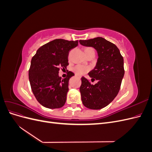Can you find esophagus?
Masks as SVG:
<instances>
[{
  "instance_id": "obj_1",
  "label": "esophagus",
  "mask_w": 152,
  "mask_h": 152,
  "mask_svg": "<svg viewBox=\"0 0 152 152\" xmlns=\"http://www.w3.org/2000/svg\"><path fill=\"white\" fill-rule=\"evenodd\" d=\"M76 77H79V78H80V77H79V76H77V75H76Z\"/></svg>"
}]
</instances>
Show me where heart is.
I'll list each match as a JSON object with an SVG mask.
<instances>
[{
    "label": "heart",
    "instance_id": "b5f03b06",
    "mask_svg": "<svg viewBox=\"0 0 152 152\" xmlns=\"http://www.w3.org/2000/svg\"><path fill=\"white\" fill-rule=\"evenodd\" d=\"M84 53L87 56V54H89L90 53H94V50L92 48H86L84 49ZM89 68L88 66H84L82 65H77L72 68V71L74 72L77 75H79V76L85 74V73H86L87 72H89Z\"/></svg>",
    "mask_w": 152,
    "mask_h": 152
}]
</instances>
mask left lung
Segmentation results:
<instances>
[{
	"label": "left lung",
	"instance_id": "1",
	"mask_svg": "<svg viewBox=\"0 0 152 152\" xmlns=\"http://www.w3.org/2000/svg\"><path fill=\"white\" fill-rule=\"evenodd\" d=\"M81 45L93 47L98 54L96 66L88 74L94 85L82 77L80 87L82 103L86 107L99 110L107 107L118 94L124 75V58L114 44L102 37L80 40Z\"/></svg>",
	"mask_w": 152,
	"mask_h": 152
}]
</instances>
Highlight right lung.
I'll return each instance as SVG.
<instances>
[{
	"instance_id": "right-lung-1",
	"label": "right lung",
	"mask_w": 152,
	"mask_h": 152,
	"mask_svg": "<svg viewBox=\"0 0 152 152\" xmlns=\"http://www.w3.org/2000/svg\"><path fill=\"white\" fill-rule=\"evenodd\" d=\"M78 43V40L55 39L39 48L32 58L28 72L31 89L43 107L59 108L65 104L68 81L74 73L67 71L68 77L61 79L58 73L66 69L69 52Z\"/></svg>"
}]
</instances>
